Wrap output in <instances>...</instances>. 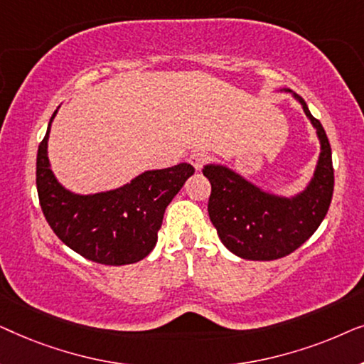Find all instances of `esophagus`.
Listing matches in <instances>:
<instances>
[{
	"instance_id": "esophagus-1",
	"label": "esophagus",
	"mask_w": 364,
	"mask_h": 364,
	"mask_svg": "<svg viewBox=\"0 0 364 364\" xmlns=\"http://www.w3.org/2000/svg\"><path fill=\"white\" fill-rule=\"evenodd\" d=\"M207 161H208V154L203 151H196L193 154H191V157H188V162L196 167V171H200V168L203 167V164H205Z\"/></svg>"
}]
</instances>
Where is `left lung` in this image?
<instances>
[{
	"label": "left lung",
	"mask_w": 364,
	"mask_h": 364,
	"mask_svg": "<svg viewBox=\"0 0 364 364\" xmlns=\"http://www.w3.org/2000/svg\"><path fill=\"white\" fill-rule=\"evenodd\" d=\"M282 91L291 92L301 104L320 139L315 172L301 192L277 196L222 164H207L202 168L212 183L208 217L223 245L245 260H277L295 252L320 227L333 197L335 176L325 129L298 94L290 89Z\"/></svg>",
	"instance_id": "1"
}]
</instances>
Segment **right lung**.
I'll use <instances>...</instances> for the list:
<instances>
[{
  "instance_id": "add662e5",
  "label": "right lung",
  "mask_w": 364,
  "mask_h": 364,
  "mask_svg": "<svg viewBox=\"0 0 364 364\" xmlns=\"http://www.w3.org/2000/svg\"><path fill=\"white\" fill-rule=\"evenodd\" d=\"M46 136L39 144L36 187L49 227L59 240L87 260L129 265L146 258L157 243L164 212L188 177L191 164L146 171L126 186L97 193H74L58 182L48 159Z\"/></svg>"
}]
</instances>
